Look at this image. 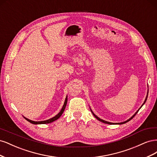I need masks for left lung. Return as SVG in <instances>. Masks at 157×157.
<instances>
[{"label": "left lung", "instance_id": "obj_1", "mask_svg": "<svg viewBox=\"0 0 157 157\" xmlns=\"http://www.w3.org/2000/svg\"><path fill=\"white\" fill-rule=\"evenodd\" d=\"M148 93H149V90H148V91H147V96H146V98H145V101H144V103H143V105H141V107L142 106H143L144 105V104H145V103L146 102V101H147V96H148ZM141 107L138 109V110H137L136 112V113L134 114V115H133L131 118H129V119H128V120H127V121H124V122H120V123H113V122H107V121H103V120H102V119H101V118H99L98 117H97L96 115H95V114L92 112V111L91 110V109H90V110H91V111H92V114H93V115H94V116L95 117H96V118H97V119L98 120V121H101V122H103V123H105V124H125V123H126V122H128V121H130L131 119H132V118H134V117H135V115H136V114L137 113V112H138L139 111V110H140V109L141 108Z\"/></svg>", "mask_w": 157, "mask_h": 157}]
</instances>
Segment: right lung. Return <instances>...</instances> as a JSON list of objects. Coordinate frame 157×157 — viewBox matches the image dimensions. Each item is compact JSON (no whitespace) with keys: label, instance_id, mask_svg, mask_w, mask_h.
<instances>
[{"label":"right lung","instance_id":"obj_1","mask_svg":"<svg viewBox=\"0 0 157 157\" xmlns=\"http://www.w3.org/2000/svg\"><path fill=\"white\" fill-rule=\"evenodd\" d=\"M67 97H66V98H65V102H64V104H63V107L61 108L60 112L58 114V115H56V116H55V117H52V118H50V119H48V120L43 121H38V122H37V121H31V120L28 119V118H25V117H24L28 122H29L32 123V124H48V123H51V122H54V121H56L57 119H58V118L61 116V115H62L63 113V111H64V110H65V107H66V105H67Z\"/></svg>","mask_w":157,"mask_h":157}]
</instances>
